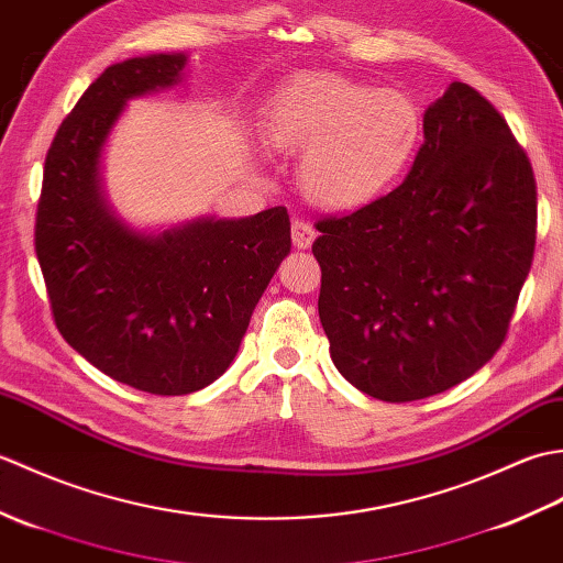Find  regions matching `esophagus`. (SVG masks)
Wrapping results in <instances>:
<instances>
[{
    "label": "esophagus",
    "instance_id": "esophagus-1",
    "mask_svg": "<svg viewBox=\"0 0 563 563\" xmlns=\"http://www.w3.org/2000/svg\"><path fill=\"white\" fill-rule=\"evenodd\" d=\"M317 239V230L305 220H295L292 222V244L297 249H307L312 246V242Z\"/></svg>",
    "mask_w": 563,
    "mask_h": 563
}]
</instances>
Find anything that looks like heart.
<instances>
[{"label":"heart","instance_id":"1","mask_svg":"<svg viewBox=\"0 0 563 563\" xmlns=\"http://www.w3.org/2000/svg\"><path fill=\"white\" fill-rule=\"evenodd\" d=\"M423 113L401 89L343 77H305L275 97L266 137L305 154L302 186L324 208L353 210L389 190L409 169Z\"/></svg>","mask_w":563,"mask_h":563}]
</instances>
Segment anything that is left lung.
<instances>
[{
  "label": "left lung",
  "instance_id": "left-lung-1",
  "mask_svg": "<svg viewBox=\"0 0 563 563\" xmlns=\"http://www.w3.org/2000/svg\"><path fill=\"white\" fill-rule=\"evenodd\" d=\"M404 181L317 220L331 361L369 397H433L508 336L537 239V184L506 118L454 81L423 115Z\"/></svg>",
  "mask_w": 563,
  "mask_h": 563
}]
</instances>
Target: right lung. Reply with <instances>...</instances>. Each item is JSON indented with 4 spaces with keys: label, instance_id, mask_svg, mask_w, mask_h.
<instances>
[{
    "label": "right lung",
    "instance_id": "1",
    "mask_svg": "<svg viewBox=\"0 0 563 563\" xmlns=\"http://www.w3.org/2000/svg\"><path fill=\"white\" fill-rule=\"evenodd\" d=\"M186 55L111 65L81 93L47 150L35 256L57 331L103 375L178 397L218 379L251 312L290 254L283 206L244 220H198L159 236L106 206L99 157L128 99L181 79Z\"/></svg>",
    "mask_w": 563,
    "mask_h": 563
}]
</instances>
